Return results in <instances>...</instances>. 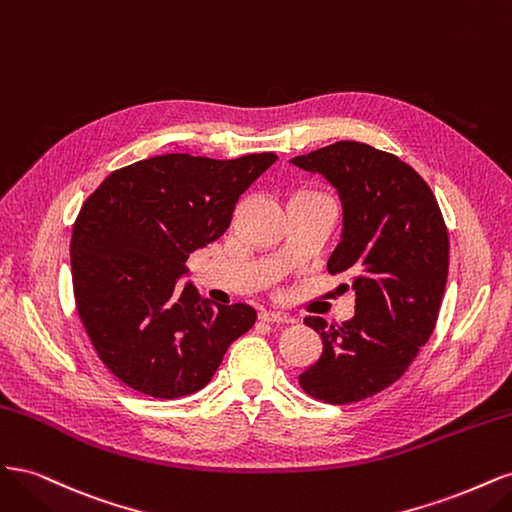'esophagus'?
I'll return each mask as SVG.
<instances>
[{"label":"esophagus","mask_w":512,"mask_h":512,"mask_svg":"<svg viewBox=\"0 0 512 512\" xmlns=\"http://www.w3.org/2000/svg\"><path fill=\"white\" fill-rule=\"evenodd\" d=\"M262 322H271V324H292L294 320L290 316H284V314H277V312H260L258 316Z\"/></svg>","instance_id":"esophagus-1"}]
</instances>
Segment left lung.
Returning a JSON list of instances; mask_svg holds the SVG:
<instances>
[{
    "instance_id": "obj_1",
    "label": "left lung",
    "mask_w": 512,
    "mask_h": 512,
    "mask_svg": "<svg viewBox=\"0 0 512 512\" xmlns=\"http://www.w3.org/2000/svg\"><path fill=\"white\" fill-rule=\"evenodd\" d=\"M327 179L344 207L331 275L348 273L354 316L342 327L307 316L320 359L299 376L324 404H354L406 374L436 329L448 275V230L425 179L393 153L339 141L292 158Z\"/></svg>"
}]
</instances>
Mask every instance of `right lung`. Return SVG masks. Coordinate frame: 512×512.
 Wrapping results in <instances>:
<instances>
[{"instance_id": "obj_1", "label": "right lung", "mask_w": 512, "mask_h": 512, "mask_svg": "<svg viewBox=\"0 0 512 512\" xmlns=\"http://www.w3.org/2000/svg\"><path fill=\"white\" fill-rule=\"evenodd\" d=\"M275 160L166 153L113 170L85 200L70 241L76 312L100 361L130 389L192 395L252 329L254 307L213 305L181 277Z\"/></svg>"}]
</instances>
